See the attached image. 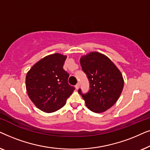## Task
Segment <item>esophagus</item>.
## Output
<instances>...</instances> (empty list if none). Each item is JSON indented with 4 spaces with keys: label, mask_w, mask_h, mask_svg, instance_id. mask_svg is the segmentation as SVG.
<instances>
[{
    "label": "esophagus",
    "mask_w": 150,
    "mask_h": 150,
    "mask_svg": "<svg viewBox=\"0 0 150 150\" xmlns=\"http://www.w3.org/2000/svg\"><path fill=\"white\" fill-rule=\"evenodd\" d=\"M79 87H80V83H77L76 85V86H75L76 89H79Z\"/></svg>",
    "instance_id": "esophagus-1"
}]
</instances>
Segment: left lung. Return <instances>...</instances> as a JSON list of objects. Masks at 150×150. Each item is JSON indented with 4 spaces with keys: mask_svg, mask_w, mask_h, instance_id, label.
I'll list each match as a JSON object with an SVG mask.
<instances>
[{
    "mask_svg": "<svg viewBox=\"0 0 150 150\" xmlns=\"http://www.w3.org/2000/svg\"><path fill=\"white\" fill-rule=\"evenodd\" d=\"M81 65L89 82V90L79 93L94 112L106 111L117 101L124 88V79L115 65L104 54L90 52L81 58Z\"/></svg>",
    "mask_w": 150,
    "mask_h": 150,
    "instance_id": "8db88e82",
    "label": "left lung"
}]
</instances>
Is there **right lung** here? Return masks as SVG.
Masks as SVG:
<instances>
[{
    "mask_svg": "<svg viewBox=\"0 0 150 150\" xmlns=\"http://www.w3.org/2000/svg\"><path fill=\"white\" fill-rule=\"evenodd\" d=\"M66 58L59 53L48 55L37 62L26 74L28 97L42 111L60 109L75 89L68 84L69 75L63 68Z\"/></svg>",
    "mask_w": 150,
    "mask_h": 150,
    "instance_id": "right-lung-1",
    "label": "right lung"
}]
</instances>
